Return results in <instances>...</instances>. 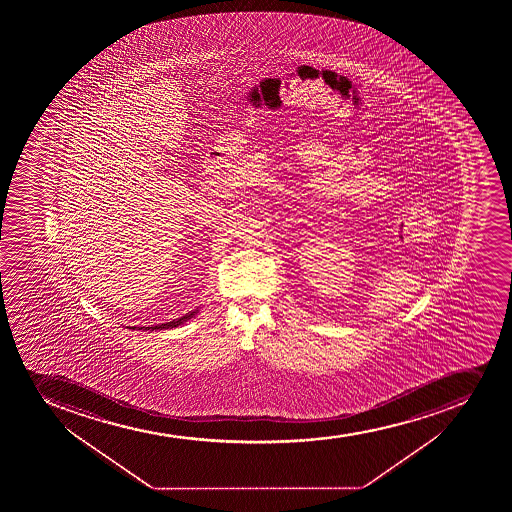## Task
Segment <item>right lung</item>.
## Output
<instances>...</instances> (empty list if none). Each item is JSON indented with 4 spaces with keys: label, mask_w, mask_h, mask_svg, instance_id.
<instances>
[{
    "label": "right lung",
    "mask_w": 512,
    "mask_h": 512,
    "mask_svg": "<svg viewBox=\"0 0 512 512\" xmlns=\"http://www.w3.org/2000/svg\"><path fill=\"white\" fill-rule=\"evenodd\" d=\"M198 314V307L197 309H193L192 312H188V314L182 315V317H178V319L170 320V322H165V324H158V325H152V327H140V329L145 330H167V329H175V327H178V325H183L185 322H188V320L193 319L195 315Z\"/></svg>",
    "instance_id": "1"
}]
</instances>
